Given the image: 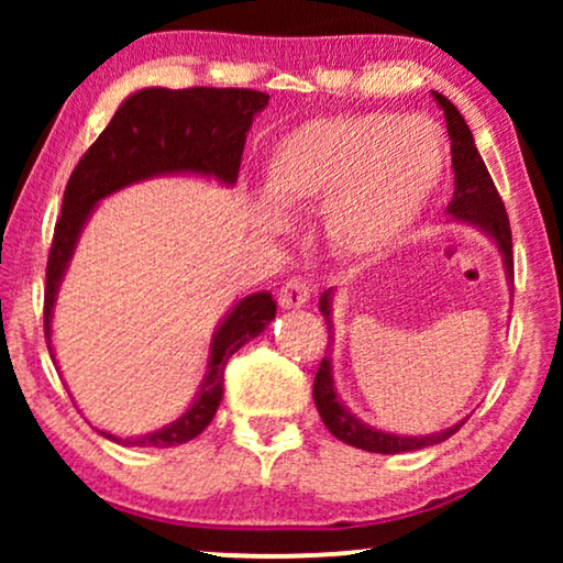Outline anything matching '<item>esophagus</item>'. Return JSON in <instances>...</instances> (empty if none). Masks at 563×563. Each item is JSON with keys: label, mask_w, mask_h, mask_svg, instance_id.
Returning a JSON list of instances; mask_svg holds the SVG:
<instances>
[{"label": "esophagus", "mask_w": 563, "mask_h": 563, "mask_svg": "<svg viewBox=\"0 0 563 563\" xmlns=\"http://www.w3.org/2000/svg\"><path fill=\"white\" fill-rule=\"evenodd\" d=\"M310 295H312L310 282L302 279V276H291L279 291V305L284 310H295V307H305L310 302Z\"/></svg>", "instance_id": "1"}]
</instances>
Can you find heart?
<instances>
[{"label": "heart", "mask_w": 563, "mask_h": 563, "mask_svg": "<svg viewBox=\"0 0 563 563\" xmlns=\"http://www.w3.org/2000/svg\"><path fill=\"white\" fill-rule=\"evenodd\" d=\"M445 145L433 122L391 112L307 120L268 158L266 195L279 210L322 206L330 245L349 258L389 251L418 225L441 187ZM258 225H282L258 207Z\"/></svg>", "instance_id": "b5f03b06"}]
</instances>
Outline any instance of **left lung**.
<instances>
[{
  "instance_id": "1",
  "label": "left lung",
  "mask_w": 563,
  "mask_h": 563,
  "mask_svg": "<svg viewBox=\"0 0 563 563\" xmlns=\"http://www.w3.org/2000/svg\"><path fill=\"white\" fill-rule=\"evenodd\" d=\"M433 97L438 99V104H441V110L445 114V125H449L451 153H453V181H456V189H453L449 214L456 220L472 222V225L484 230V233L497 243V249L503 253V261H505L507 282H510V289H512V230H510V220H507L503 197H499L495 181H492L487 166H484L479 151H476L474 135L472 130H468L466 120L461 118V112L443 95L433 91ZM320 312L325 314V322H328V333H330L328 341H333L330 289L320 297ZM312 397H314V405H318L322 422H325V428L338 438V441L356 445V449L372 451V453H405V451L426 449V445H435L445 441V438H451L461 426H464V420H461L459 426L443 430V433L422 435V438L382 433V430L368 428L366 422L353 418V415L341 405V399H338L335 387H333L330 356L320 361L318 374H314Z\"/></svg>"
}]
</instances>
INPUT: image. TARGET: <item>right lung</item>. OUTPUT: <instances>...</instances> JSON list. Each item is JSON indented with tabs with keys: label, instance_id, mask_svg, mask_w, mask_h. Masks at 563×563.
Wrapping results in <instances>:
<instances>
[{
	"label": "right lung",
	"instance_id": "obj_1",
	"mask_svg": "<svg viewBox=\"0 0 563 563\" xmlns=\"http://www.w3.org/2000/svg\"><path fill=\"white\" fill-rule=\"evenodd\" d=\"M266 104V91L212 87L141 89L120 104L110 125L76 164L66 184L60 218L53 230L43 305L45 338H48L53 364H56L51 349L53 305L84 222L99 199L158 174H202L214 176L222 184H233L241 168L245 133L256 112ZM274 314L276 302L268 291L243 297L214 333L202 389L179 420L141 438L102 435L122 445H153V449H168L197 438L218 412L222 376L230 356L251 338L264 333Z\"/></svg>",
	"mask_w": 563,
	"mask_h": 563
}]
</instances>
